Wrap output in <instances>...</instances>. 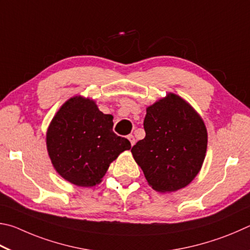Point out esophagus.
<instances>
[{"mask_svg": "<svg viewBox=\"0 0 250 250\" xmlns=\"http://www.w3.org/2000/svg\"><path fill=\"white\" fill-rule=\"evenodd\" d=\"M128 139H129V142H130V145L134 146L135 145V142H136V139H135V137L133 136V135H129Z\"/></svg>", "mask_w": 250, "mask_h": 250, "instance_id": "34e87169", "label": "esophagus"}]
</instances>
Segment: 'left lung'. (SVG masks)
I'll list each match as a JSON object with an SVG mask.
<instances>
[{"label":"left lung","instance_id":"left-lung-1","mask_svg":"<svg viewBox=\"0 0 250 250\" xmlns=\"http://www.w3.org/2000/svg\"><path fill=\"white\" fill-rule=\"evenodd\" d=\"M146 136L132 148L147 182L158 192L187 187L202 167L208 147L204 122L191 105L173 93L146 109Z\"/></svg>","mask_w":250,"mask_h":250}]
</instances>
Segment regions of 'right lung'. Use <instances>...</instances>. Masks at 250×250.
<instances>
[{
    "label": "right lung",
    "mask_w": 250,
    "mask_h": 250,
    "mask_svg": "<svg viewBox=\"0 0 250 250\" xmlns=\"http://www.w3.org/2000/svg\"><path fill=\"white\" fill-rule=\"evenodd\" d=\"M46 144L56 171L79 187L99 185L109 164L130 149L128 139L113 132V116L82 96L69 99L56 113Z\"/></svg>",
    "instance_id": "right-lung-1"
}]
</instances>
